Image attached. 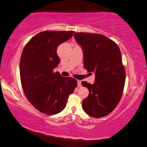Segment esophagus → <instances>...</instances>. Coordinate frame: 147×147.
Masks as SVG:
<instances>
[{
    "label": "esophagus",
    "instance_id": "34e87169",
    "mask_svg": "<svg viewBox=\"0 0 147 147\" xmlns=\"http://www.w3.org/2000/svg\"><path fill=\"white\" fill-rule=\"evenodd\" d=\"M77 82H78V87H81V80H77Z\"/></svg>",
    "mask_w": 147,
    "mask_h": 147
}]
</instances>
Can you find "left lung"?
<instances>
[{
  "instance_id": "8db88e82",
  "label": "left lung",
  "mask_w": 147,
  "mask_h": 147,
  "mask_svg": "<svg viewBox=\"0 0 147 147\" xmlns=\"http://www.w3.org/2000/svg\"><path fill=\"white\" fill-rule=\"evenodd\" d=\"M74 36L83 49L84 67L95 74L93 84L81 82L89 90L83 101V109L94 117H105L117 107L125 86L126 72L119 48L101 34L81 32Z\"/></svg>"
}]
</instances>
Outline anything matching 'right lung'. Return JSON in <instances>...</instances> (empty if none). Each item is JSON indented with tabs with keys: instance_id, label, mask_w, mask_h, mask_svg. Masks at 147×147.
Returning a JSON list of instances; mask_svg holds the SVG:
<instances>
[{
	"instance_id": "obj_1",
	"label": "right lung",
	"mask_w": 147,
	"mask_h": 147,
	"mask_svg": "<svg viewBox=\"0 0 147 147\" xmlns=\"http://www.w3.org/2000/svg\"><path fill=\"white\" fill-rule=\"evenodd\" d=\"M74 31H44L24 46L20 61L23 91L36 109L48 115L61 112L78 83L75 79L62 77L53 69L60 62L57 49L73 35Z\"/></svg>"
}]
</instances>
